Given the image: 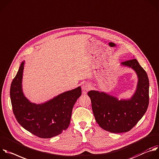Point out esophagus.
<instances>
[{"mask_svg":"<svg viewBox=\"0 0 159 159\" xmlns=\"http://www.w3.org/2000/svg\"><path fill=\"white\" fill-rule=\"evenodd\" d=\"M90 88H91V85L89 83H84L83 84V86H82V89H83V91H84V92L89 90Z\"/></svg>","mask_w":159,"mask_h":159,"instance_id":"34e87169","label":"esophagus"}]
</instances>
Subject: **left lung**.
Masks as SVG:
<instances>
[{
	"mask_svg": "<svg viewBox=\"0 0 159 159\" xmlns=\"http://www.w3.org/2000/svg\"><path fill=\"white\" fill-rule=\"evenodd\" d=\"M134 69L139 78L137 88L130 100L116 97L98 91H89L93 112L103 129L111 133L130 131L145 113L149 103V81L147 74L136 59L121 62Z\"/></svg>",
	"mask_w": 159,
	"mask_h": 159,
	"instance_id": "8db88e82",
	"label": "left lung"
}]
</instances>
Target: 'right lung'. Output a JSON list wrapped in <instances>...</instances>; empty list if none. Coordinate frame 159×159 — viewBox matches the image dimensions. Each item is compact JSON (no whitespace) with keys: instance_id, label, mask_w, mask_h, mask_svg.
Masks as SVG:
<instances>
[{"instance_id":"add662e5","label":"right lung","mask_w":159,"mask_h":159,"mask_svg":"<svg viewBox=\"0 0 159 159\" xmlns=\"http://www.w3.org/2000/svg\"><path fill=\"white\" fill-rule=\"evenodd\" d=\"M24 65L22 62L10 89L12 110L17 121L24 129L42 139L61 134L70 123L73 108L81 94V87L62 93L41 105L30 103L22 89Z\"/></svg>"}]
</instances>
